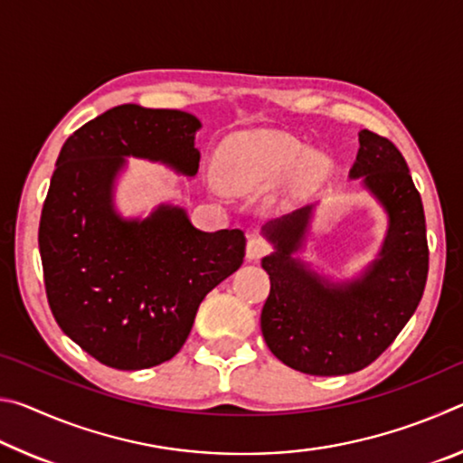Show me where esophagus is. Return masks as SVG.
<instances>
[{
	"label": "esophagus",
	"instance_id": "1",
	"mask_svg": "<svg viewBox=\"0 0 463 463\" xmlns=\"http://www.w3.org/2000/svg\"><path fill=\"white\" fill-rule=\"evenodd\" d=\"M269 253V242L261 237H250L247 242V260L260 261L261 257Z\"/></svg>",
	"mask_w": 463,
	"mask_h": 463
}]
</instances>
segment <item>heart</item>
<instances>
[{"instance_id":"obj_1","label":"heart","mask_w":463,"mask_h":463,"mask_svg":"<svg viewBox=\"0 0 463 463\" xmlns=\"http://www.w3.org/2000/svg\"><path fill=\"white\" fill-rule=\"evenodd\" d=\"M222 167L237 187H260L284 182L292 174L302 179H318L325 163L307 155L300 140L281 132H253L231 140L222 153Z\"/></svg>"}]
</instances>
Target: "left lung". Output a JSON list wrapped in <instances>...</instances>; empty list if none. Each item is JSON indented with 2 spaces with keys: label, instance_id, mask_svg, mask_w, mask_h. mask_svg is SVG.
Wrapping results in <instances>:
<instances>
[{
  "label": "left lung",
  "instance_id": "1",
  "mask_svg": "<svg viewBox=\"0 0 463 463\" xmlns=\"http://www.w3.org/2000/svg\"><path fill=\"white\" fill-rule=\"evenodd\" d=\"M349 177H362L388 214L378 260L362 278L333 284L294 260L312 206L263 226L276 247L261 261L271 281L261 310L263 339L279 362L310 375L354 373L375 362L414 315L427 284L425 213L402 153L362 130Z\"/></svg>",
  "mask_w": 463,
  "mask_h": 463
}]
</instances>
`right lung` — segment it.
Returning <instances> with one entry per match:
<instances>
[{"instance_id":"add662e5","label":"right lung","mask_w":463,"mask_h":463,"mask_svg":"<svg viewBox=\"0 0 463 463\" xmlns=\"http://www.w3.org/2000/svg\"><path fill=\"white\" fill-rule=\"evenodd\" d=\"M195 116L124 104L83 124L62 145L46 194L38 247L52 317L69 339L114 370H146L184 347L210 289L245 257L239 229L203 232L185 210L151 216L114 210L124 156L198 174Z\"/></svg>"}]
</instances>
